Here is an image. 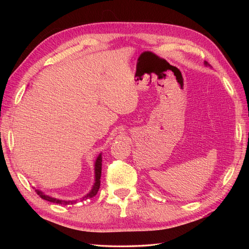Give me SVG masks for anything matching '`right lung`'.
Segmentation results:
<instances>
[{"label": "right lung", "mask_w": 249, "mask_h": 249, "mask_svg": "<svg viewBox=\"0 0 249 249\" xmlns=\"http://www.w3.org/2000/svg\"><path fill=\"white\" fill-rule=\"evenodd\" d=\"M94 166H95V167H94V168H95V183H94V185H93V187H92L91 191H90V192L86 195V196L83 197L82 200H86V199H88V198H91V197L95 196L97 191H99V189H100V186H101V175H102V155H100L99 157H97V159H96V161H95V165H94ZM35 191H36L37 194L39 195V197H41L42 199L51 201V202H56V203H59V205H65V206H67V205H74V203L77 202V200H69V201H66V200L56 199V198H54V197H50V196H48V195L43 194V193H42L41 191H39V190H35Z\"/></svg>", "instance_id": "add662e5"}]
</instances>
